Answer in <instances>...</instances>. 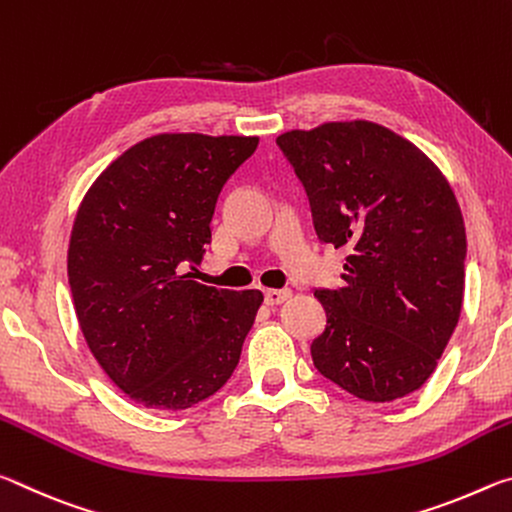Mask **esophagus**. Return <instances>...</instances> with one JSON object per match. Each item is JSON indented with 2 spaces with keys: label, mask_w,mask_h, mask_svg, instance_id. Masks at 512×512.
Wrapping results in <instances>:
<instances>
[{
  "label": "esophagus",
  "mask_w": 512,
  "mask_h": 512,
  "mask_svg": "<svg viewBox=\"0 0 512 512\" xmlns=\"http://www.w3.org/2000/svg\"><path fill=\"white\" fill-rule=\"evenodd\" d=\"M289 298H291L289 289H266L264 291V302H266V305H271V307L282 305V302L289 300Z\"/></svg>",
  "instance_id": "1"
}]
</instances>
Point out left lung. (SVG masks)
<instances>
[{
	"label": "left lung",
	"mask_w": 512,
	"mask_h": 512,
	"mask_svg": "<svg viewBox=\"0 0 512 512\" xmlns=\"http://www.w3.org/2000/svg\"><path fill=\"white\" fill-rule=\"evenodd\" d=\"M275 142L305 187L318 239L348 250L343 287L314 293L327 314L311 343L316 370L366 402L418 391L465 291V225L447 178L372 121H332Z\"/></svg>",
	"instance_id": "8db88e82"
}]
</instances>
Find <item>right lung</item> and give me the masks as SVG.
Instances as JSON below:
<instances>
[{
	"label": "right lung",
	"mask_w": 512,
	"mask_h": 512,
	"mask_svg": "<svg viewBox=\"0 0 512 512\" xmlns=\"http://www.w3.org/2000/svg\"><path fill=\"white\" fill-rule=\"evenodd\" d=\"M257 137L164 133L94 180L76 212L67 275L76 318L106 375L146 409L183 411L235 372L262 291L189 280L212 241L223 185Z\"/></svg>",
	"instance_id": "add662e5"
}]
</instances>
